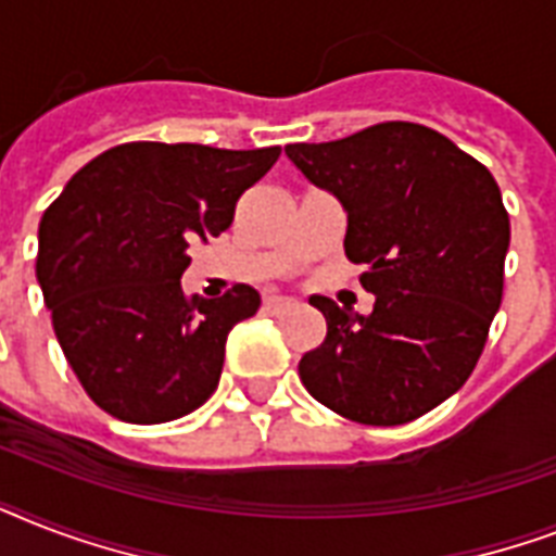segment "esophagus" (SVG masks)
<instances>
[{
	"mask_svg": "<svg viewBox=\"0 0 556 556\" xmlns=\"http://www.w3.org/2000/svg\"><path fill=\"white\" fill-rule=\"evenodd\" d=\"M288 305H291L288 296H279V294L265 296V308H268V312H282V308H288Z\"/></svg>",
	"mask_w": 556,
	"mask_h": 556,
	"instance_id": "obj_1",
	"label": "esophagus"
}]
</instances>
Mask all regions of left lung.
<instances>
[{
  "instance_id": "obj_1",
  "label": "left lung",
  "mask_w": 556,
  "mask_h": 556,
  "mask_svg": "<svg viewBox=\"0 0 556 556\" xmlns=\"http://www.w3.org/2000/svg\"><path fill=\"white\" fill-rule=\"evenodd\" d=\"M312 185L338 195L349 262L364 265L371 314L312 296L326 340L300 380L357 424L421 418L465 387L500 312L508 210L491 169L421 124L389 121L329 143H288Z\"/></svg>"
}]
</instances>
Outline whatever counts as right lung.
I'll use <instances>...</instances> for the list:
<instances>
[{"mask_svg": "<svg viewBox=\"0 0 556 556\" xmlns=\"http://www.w3.org/2000/svg\"><path fill=\"white\" fill-rule=\"evenodd\" d=\"M277 159L279 147L121 143L46 210L39 288L65 361L100 409L164 424L216 392L227 334L262 300L251 286L185 296L187 251L230 227L239 195Z\"/></svg>", "mask_w": 556, "mask_h": 556, "instance_id": "obj_1", "label": "right lung"}]
</instances>
